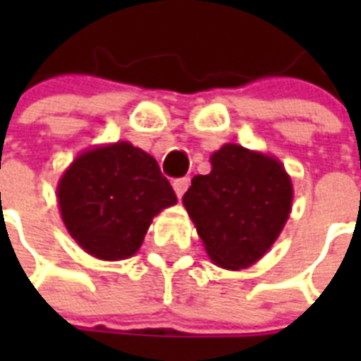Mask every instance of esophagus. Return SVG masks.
I'll use <instances>...</instances> for the list:
<instances>
[{"label": "esophagus", "mask_w": 361, "mask_h": 361, "mask_svg": "<svg viewBox=\"0 0 361 361\" xmlns=\"http://www.w3.org/2000/svg\"><path fill=\"white\" fill-rule=\"evenodd\" d=\"M189 183H191V180L189 178H178V180H174V191L176 195H178V198L183 197V192L187 191V187H189Z\"/></svg>", "instance_id": "esophagus-1"}]
</instances>
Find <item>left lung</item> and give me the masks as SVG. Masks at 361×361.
I'll return each instance as SVG.
<instances>
[{
    "instance_id": "left-lung-1",
    "label": "left lung",
    "mask_w": 361,
    "mask_h": 361,
    "mask_svg": "<svg viewBox=\"0 0 361 361\" xmlns=\"http://www.w3.org/2000/svg\"><path fill=\"white\" fill-rule=\"evenodd\" d=\"M292 183L274 157L226 144L212 155V172L195 176L183 206L209 258L223 268L251 266L283 231Z\"/></svg>"
}]
</instances>
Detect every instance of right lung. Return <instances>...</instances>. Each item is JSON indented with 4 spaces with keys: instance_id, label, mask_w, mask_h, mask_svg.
Returning a JSON list of instances; mask_svg holds the SVG:
<instances>
[{
    "instance_id": "add662e5",
    "label": "right lung",
    "mask_w": 361,
    "mask_h": 361,
    "mask_svg": "<svg viewBox=\"0 0 361 361\" xmlns=\"http://www.w3.org/2000/svg\"><path fill=\"white\" fill-rule=\"evenodd\" d=\"M58 198L71 236L103 260L133 257L153 217L178 202L157 161L129 142L76 157L59 180Z\"/></svg>"
}]
</instances>
